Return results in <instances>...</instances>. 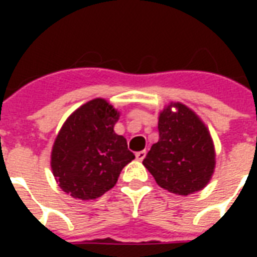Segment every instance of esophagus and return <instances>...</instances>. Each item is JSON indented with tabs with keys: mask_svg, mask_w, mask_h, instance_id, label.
<instances>
[{
	"mask_svg": "<svg viewBox=\"0 0 257 257\" xmlns=\"http://www.w3.org/2000/svg\"><path fill=\"white\" fill-rule=\"evenodd\" d=\"M145 157H146V150L138 151V153H136V160H138V161H143V160H145Z\"/></svg>",
	"mask_w": 257,
	"mask_h": 257,
	"instance_id": "34e87169",
	"label": "esophagus"
}]
</instances>
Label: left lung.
<instances>
[{"label": "left lung", "instance_id": "8db88e82", "mask_svg": "<svg viewBox=\"0 0 257 257\" xmlns=\"http://www.w3.org/2000/svg\"><path fill=\"white\" fill-rule=\"evenodd\" d=\"M158 131L160 139L143 160L157 184L179 195L204 189L215 172L216 153L202 119L176 101L160 112Z\"/></svg>", "mask_w": 257, "mask_h": 257}]
</instances>
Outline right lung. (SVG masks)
I'll use <instances>...</instances> for the list:
<instances>
[{
	"label": "right lung",
	"instance_id": "add662e5",
	"mask_svg": "<svg viewBox=\"0 0 257 257\" xmlns=\"http://www.w3.org/2000/svg\"><path fill=\"white\" fill-rule=\"evenodd\" d=\"M117 108L101 97L86 101L64 121L53 143L51 168L59 187L73 198L96 199L111 190L135 158L114 132Z\"/></svg>",
	"mask_w": 257,
	"mask_h": 257
}]
</instances>
